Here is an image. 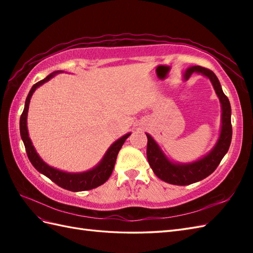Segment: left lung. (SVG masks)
Instances as JSON below:
<instances>
[{
  "label": "left lung",
  "instance_id": "obj_1",
  "mask_svg": "<svg viewBox=\"0 0 253 253\" xmlns=\"http://www.w3.org/2000/svg\"><path fill=\"white\" fill-rule=\"evenodd\" d=\"M193 73H199L210 79V82L212 83L213 88L218 96L219 102H221V133H219L217 142L214 148L206 157L196 161V162L185 164L173 163L166 158V155L160 149L159 144L154 141V139L149 133H146L148 138L147 158L154 174L163 181L177 186L190 185L193 184V182L200 181L209 175H211L215 170L218 164L221 163L224 155L227 153L233 135L232 122H230L232 109H230L228 98L223 92L221 84H219L216 75L208 68L201 66H192L185 72V79L189 78Z\"/></svg>",
  "mask_w": 253,
  "mask_h": 253
}]
</instances>
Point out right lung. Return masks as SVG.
Instances as JSON below:
<instances>
[{
	"mask_svg": "<svg viewBox=\"0 0 253 253\" xmlns=\"http://www.w3.org/2000/svg\"><path fill=\"white\" fill-rule=\"evenodd\" d=\"M58 73H63V72L56 71L54 73H52L49 75V76H46L44 79L40 80V82H38L37 84L32 85V88L29 91L28 96H27L26 102H25L23 114L20 116V121H19L20 136L24 141L28 159L38 171H40L41 174H43L44 176L47 177V178H50L53 182H55L57 186H60L66 190H71V191L90 190V189H93V188L103 185L104 182L110 178L116 162L117 154L120 152V150L126 139L130 136V133H126L125 136H123L122 138L118 139V140H116L109 148V150H107L103 159L101 160V162L92 169L84 171V173H66V171L56 169L54 168H52V166L47 165L45 162H43V160L39 157V154L37 153L34 146H32V142L29 138L28 129H27V115H28V109H29V103H30L32 93L35 92L38 87H40L41 84L49 82L51 78L54 77Z\"/></svg>",
	"mask_w": 253,
	"mask_h": 253,
	"instance_id": "1",
	"label": "right lung"
}]
</instances>
